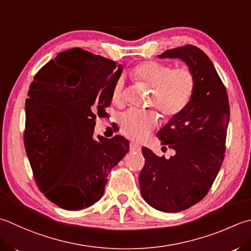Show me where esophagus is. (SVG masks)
I'll list each match as a JSON object with an SVG mask.
<instances>
[{
	"mask_svg": "<svg viewBox=\"0 0 251 251\" xmlns=\"http://www.w3.org/2000/svg\"><path fill=\"white\" fill-rule=\"evenodd\" d=\"M129 148H130L131 151H140L141 147L138 144H136V142H130Z\"/></svg>",
	"mask_w": 251,
	"mask_h": 251,
	"instance_id": "34e87169",
	"label": "esophagus"
}]
</instances>
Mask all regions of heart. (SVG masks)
<instances>
[{
  "mask_svg": "<svg viewBox=\"0 0 251 251\" xmlns=\"http://www.w3.org/2000/svg\"><path fill=\"white\" fill-rule=\"evenodd\" d=\"M137 81L152 89L149 104L155 106L164 117H174L183 112L194 97L196 78L188 68H174L170 64L147 61L138 64L131 72ZM124 78L116 79L112 91V100L122 104ZM159 124L154 111L129 110L121 116L120 126L127 138L141 141L150 135Z\"/></svg>",
  "mask_w": 251,
  "mask_h": 251,
  "instance_id": "heart-1",
  "label": "heart"
}]
</instances>
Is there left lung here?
Wrapping results in <instances>:
<instances>
[{"mask_svg":"<svg viewBox=\"0 0 251 251\" xmlns=\"http://www.w3.org/2000/svg\"><path fill=\"white\" fill-rule=\"evenodd\" d=\"M160 58H179L196 78L194 97L186 109L158 131L162 145L175 150L170 159L142 148L139 175L142 198L163 212H179L208 194L222 165L229 121L228 97L212 62L202 50L184 46Z\"/></svg>","mask_w":251,"mask_h":251,"instance_id":"obj_1","label":"left lung"}]
</instances>
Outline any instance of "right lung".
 <instances>
[{"mask_svg": "<svg viewBox=\"0 0 251 251\" xmlns=\"http://www.w3.org/2000/svg\"><path fill=\"white\" fill-rule=\"evenodd\" d=\"M122 72L114 61L74 48L48 62L29 88L25 148L39 189L62 209L100 200L110 171L129 150L122 136L93 137Z\"/></svg>", "mask_w": 251, "mask_h": 251, "instance_id": "obj_1", "label": "right lung"}]
</instances>
